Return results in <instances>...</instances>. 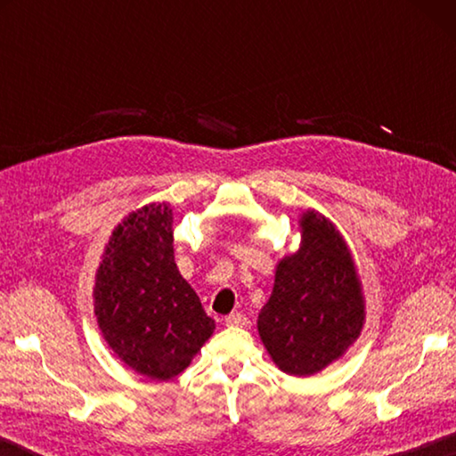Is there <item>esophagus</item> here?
I'll list each match as a JSON object with an SVG mask.
<instances>
[{"label":"esophagus","mask_w":456,"mask_h":456,"mask_svg":"<svg viewBox=\"0 0 456 456\" xmlns=\"http://www.w3.org/2000/svg\"><path fill=\"white\" fill-rule=\"evenodd\" d=\"M245 323H247V318H245V315H243L241 312H237V314H229L227 318H225V326H231V328H233V326H237V328H243Z\"/></svg>","instance_id":"obj_1"}]
</instances>
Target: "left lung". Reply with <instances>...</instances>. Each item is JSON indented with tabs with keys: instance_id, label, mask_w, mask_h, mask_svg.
Masks as SVG:
<instances>
[{
	"instance_id": "8db88e82",
	"label": "left lung",
	"mask_w": 456,
	"mask_h": 456,
	"mask_svg": "<svg viewBox=\"0 0 456 456\" xmlns=\"http://www.w3.org/2000/svg\"><path fill=\"white\" fill-rule=\"evenodd\" d=\"M299 233L297 251L277 261L257 330L281 372L307 378L342 358L360 338L366 302L356 261L334 223L307 209Z\"/></svg>"
}]
</instances>
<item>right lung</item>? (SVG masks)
<instances>
[{"instance_id":"obj_1","label":"right lung","mask_w":456,"mask_h":456,"mask_svg":"<svg viewBox=\"0 0 456 456\" xmlns=\"http://www.w3.org/2000/svg\"><path fill=\"white\" fill-rule=\"evenodd\" d=\"M92 297L108 348L151 380L181 374L213 336L215 320L175 264L167 200L128 213L114 227Z\"/></svg>"}]
</instances>
